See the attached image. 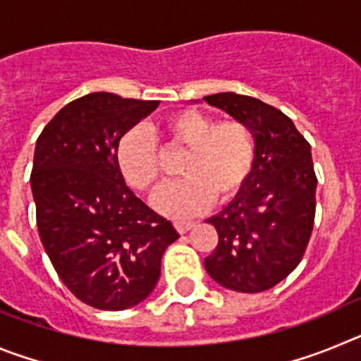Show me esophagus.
<instances>
[{"instance_id":"obj_1","label":"esophagus","mask_w":361,"mask_h":361,"mask_svg":"<svg viewBox=\"0 0 361 361\" xmlns=\"http://www.w3.org/2000/svg\"><path fill=\"white\" fill-rule=\"evenodd\" d=\"M193 222H190V220H175V228H177V231L183 235V233L190 231L191 228H193Z\"/></svg>"}]
</instances>
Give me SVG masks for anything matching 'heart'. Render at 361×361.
Returning <instances> with one entry per match:
<instances>
[{
	"instance_id": "heart-1",
	"label": "heart",
	"mask_w": 361,
	"mask_h": 361,
	"mask_svg": "<svg viewBox=\"0 0 361 361\" xmlns=\"http://www.w3.org/2000/svg\"><path fill=\"white\" fill-rule=\"evenodd\" d=\"M168 145L188 149L180 166L186 178L162 188L155 208L171 219H188L209 208L213 199L226 202L244 188L253 170L255 141L250 128L238 121L219 123L199 110L173 114L162 124ZM121 175L133 190L149 193L161 178V153L153 133L133 126L121 135L116 148Z\"/></svg>"
}]
</instances>
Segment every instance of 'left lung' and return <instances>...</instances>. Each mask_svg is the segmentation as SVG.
<instances>
[{
  "mask_svg": "<svg viewBox=\"0 0 361 361\" xmlns=\"http://www.w3.org/2000/svg\"><path fill=\"white\" fill-rule=\"evenodd\" d=\"M204 101L245 124L255 141L244 188L206 220L215 226L219 245L204 266L222 288L266 291L298 266L311 237L318 183L311 146L288 116L258 99L222 92Z\"/></svg>",
  "mask_w": 361,
  "mask_h": 361,
  "instance_id": "8db88e82",
  "label": "left lung"
}]
</instances>
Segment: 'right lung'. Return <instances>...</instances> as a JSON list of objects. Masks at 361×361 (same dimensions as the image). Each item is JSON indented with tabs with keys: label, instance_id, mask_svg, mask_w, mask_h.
Segmentation results:
<instances>
[{
	"label": "right lung",
	"instance_id": "obj_1",
	"mask_svg": "<svg viewBox=\"0 0 361 361\" xmlns=\"http://www.w3.org/2000/svg\"><path fill=\"white\" fill-rule=\"evenodd\" d=\"M157 106L94 92L57 111L36 142L30 186L41 242L61 282L95 309L123 311L148 298L178 238L116 162L121 135Z\"/></svg>",
	"mask_w": 361,
	"mask_h": 361
}]
</instances>
